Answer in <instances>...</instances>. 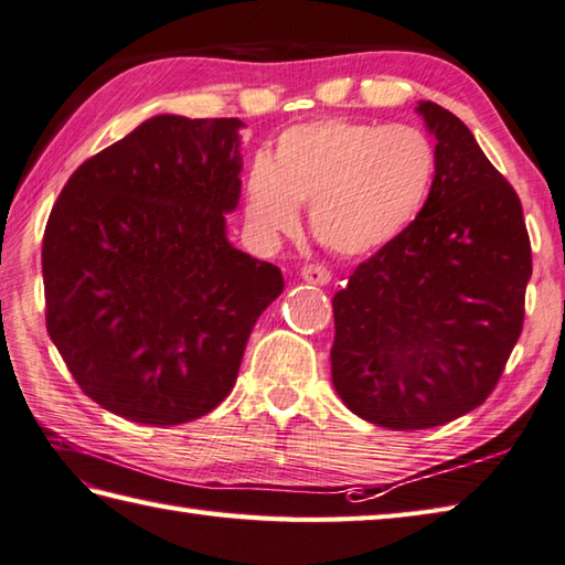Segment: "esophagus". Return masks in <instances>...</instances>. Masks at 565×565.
Masks as SVG:
<instances>
[{
    "instance_id": "34e87169",
    "label": "esophagus",
    "mask_w": 565,
    "mask_h": 565,
    "mask_svg": "<svg viewBox=\"0 0 565 565\" xmlns=\"http://www.w3.org/2000/svg\"><path fill=\"white\" fill-rule=\"evenodd\" d=\"M301 279L313 286H326L330 281V271L326 267H318V264H306L301 269Z\"/></svg>"
}]
</instances>
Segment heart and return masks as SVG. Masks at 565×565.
Masks as SVG:
<instances>
[{
    "mask_svg": "<svg viewBox=\"0 0 565 565\" xmlns=\"http://www.w3.org/2000/svg\"><path fill=\"white\" fill-rule=\"evenodd\" d=\"M436 173L434 143L408 125L320 119L281 131L245 179V217L259 242L294 235L298 205L311 232L342 257L390 245L414 223Z\"/></svg>",
    "mask_w": 565,
    "mask_h": 565,
    "instance_id": "b5f03b06",
    "label": "heart"
}]
</instances>
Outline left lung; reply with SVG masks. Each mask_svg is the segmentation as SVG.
<instances>
[{"instance_id": "1", "label": "left lung", "mask_w": 565, "mask_h": 565, "mask_svg": "<svg viewBox=\"0 0 565 565\" xmlns=\"http://www.w3.org/2000/svg\"><path fill=\"white\" fill-rule=\"evenodd\" d=\"M436 137L422 213L333 296V386L392 430L444 426L488 399L524 323L532 279L522 203L462 121L416 105Z\"/></svg>"}]
</instances>
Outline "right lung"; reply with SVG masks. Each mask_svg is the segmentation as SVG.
I'll list each match as a JSON object with an SVG mask.
<instances>
[{
	"label": "right lung",
	"mask_w": 565,
	"mask_h": 565,
	"mask_svg": "<svg viewBox=\"0 0 565 565\" xmlns=\"http://www.w3.org/2000/svg\"><path fill=\"white\" fill-rule=\"evenodd\" d=\"M237 117L157 115L77 169L43 232L46 328L81 390L129 422L201 418L235 386L279 267L232 247Z\"/></svg>",
	"instance_id": "obj_1"
}]
</instances>
